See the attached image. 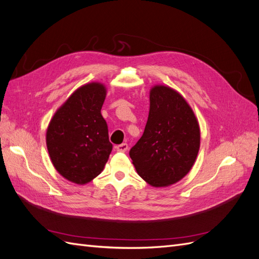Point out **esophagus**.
<instances>
[{"label": "esophagus", "instance_id": "obj_1", "mask_svg": "<svg viewBox=\"0 0 259 259\" xmlns=\"http://www.w3.org/2000/svg\"><path fill=\"white\" fill-rule=\"evenodd\" d=\"M115 149L117 151H121V152H125L128 149V145L126 143H123L121 145H117L115 146Z\"/></svg>", "mask_w": 259, "mask_h": 259}]
</instances>
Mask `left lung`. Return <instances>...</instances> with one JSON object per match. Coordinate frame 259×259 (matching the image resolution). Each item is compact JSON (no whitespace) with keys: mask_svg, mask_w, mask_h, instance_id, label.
<instances>
[{"mask_svg":"<svg viewBox=\"0 0 259 259\" xmlns=\"http://www.w3.org/2000/svg\"><path fill=\"white\" fill-rule=\"evenodd\" d=\"M200 149L197 117L175 90L155 85L143 136L130 150L138 175L153 187L173 185L189 173Z\"/></svg>","mask_w":259,"mask_h":259,"instance_id":"obj_1","label":"left lung"}]
</instances>
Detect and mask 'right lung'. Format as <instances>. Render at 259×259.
<instances>
[{"instance_id": "right-lung-1", "label": "right lung", "mask_w": 259, "mask_h": 259, "mask_svg": "<svg viewBox=\"0 0 259 259\" xmlns=\"http://www.w3.org/2000/svg\"><path fill=\"white\" fill-rule=\"evenodd\" d=\"M105 85L93 82L77 89L50 122L46 145L58 173L77 185L90 183L103 171L112 144L100 113Z\"/></svg>"}]
</instances>
